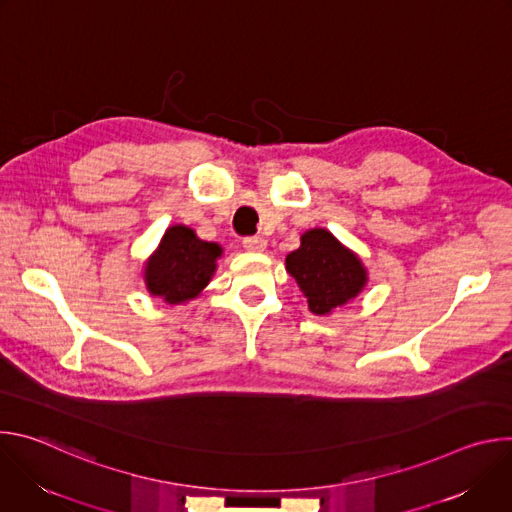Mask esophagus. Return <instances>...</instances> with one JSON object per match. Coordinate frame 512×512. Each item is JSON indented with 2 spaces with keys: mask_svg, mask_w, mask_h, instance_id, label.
Here are the masks:
<instances>
[{
  "mask_svg": "<svg viewBox=\"0 0 512 512\" xmlns=\"http://www.w3.org/2000/svg\"><path fill=\"white\" fill-rule=\"evenodd\" d=\"M243 247L247 251H251V253H261V251H265L267 241L263 237H245L243 239Z\"/></svg>",
  "mask_w": 512,
  "mask_h": 512,
  "instance_id": "34e87169",
  "label": "esophagus"
}]
</instances>
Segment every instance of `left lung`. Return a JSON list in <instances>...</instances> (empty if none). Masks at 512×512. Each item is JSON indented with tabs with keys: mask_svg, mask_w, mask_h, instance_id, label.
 <instances>
[{
	"mask_svg": "<svg viewBox=\"0 0 512 512\" xmlns=\"http://www.w3.org/2000/svg\"><path fill=\"white\" fill-rule=\"evenodd\" d=\"M285 269L318 316L354 300L369 279L362 261L326 229L306 231L300 249L285 257Z\"/></svg>",
	"mask_w": 512,
	"mask_h": 512,
	"instance_id": "left-lung-1",
	"label": "left lung"
}]
</instances>
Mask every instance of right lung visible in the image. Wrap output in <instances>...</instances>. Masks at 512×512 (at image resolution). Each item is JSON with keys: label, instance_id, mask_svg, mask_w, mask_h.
<instances>
[{"label": "right lung", "instance_id": "right-lung-1", "mask_svg": "<svg viewBox=\"0 0 512 512\" xmlns=\"http://www.w3.org/2000/svg\"><path fill=\"white\" fill-rule=\"evenodd\" d=\"M221 255V245L198 239L190 227L174 225L145 263V287L166 304L194 300L212 279Z\"/></svg>", "mask_w": 512, "mask_h": 512}]
</instances>
